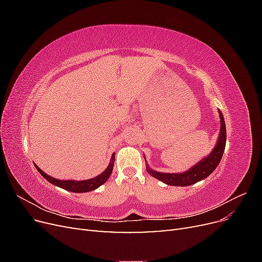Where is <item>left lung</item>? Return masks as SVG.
I'll return each instance as SVG.
<instances>
[{"label": "left lung", "mask_w": 262, "mask_h": 262, "mask_svg": "<svg viewBox=\"0 0 262 262\" xmlns=\"http://www.w3.org/2000/svg\"><path fill=\"white\" fill-rule=\"evenodd\" d=\"M220 118H221V131H220V137L217 140V143L214 147V149L211 152V154L203 158V160L198 163L193 167L190 168L189 170L181 172V173H163L154 171L149 169L147 166V171L150 173L153 177L156 179L161 180L165 184L170 185V186H190L193 185L195 182L200 181L204 178L210 176V173L213 172V170L217 167L220 164L222 156H223L225 144H226V126H225V120L223 114H222L220 110Z\"/></svg>", "instance_id": "8db88e82"}]
</instances>
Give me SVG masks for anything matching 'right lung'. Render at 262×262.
<instances>
[{
    "label": "right lung",
    "instance_id": "1",
    "mask_svg": "<svg viewBox=\"0 0 262 262\" xmlns=\"http://www.w3.org/2000/svg\"><path fill=\"white\" fill-rule=\"evenodd\" d=\"M114 162H115V154H113L112 156V162H110L109 166L107 167V169L100 173L99 176L92 178V179H87V180H59V179H55L52 178L50 176L47 175L46 172H43L40 168L36 166L37 170L41 173V175L48 180L49 182H51L52 185L54 186H58L62 189L68 190V191H72V192H89V191H93V190L97 189L99 186H101L102 184H105L107 181V179L110 177L113 172V168H114Z\"/></svg>",
    "mask_w": 262,
    "mask_h": 262
}]
</instances>
